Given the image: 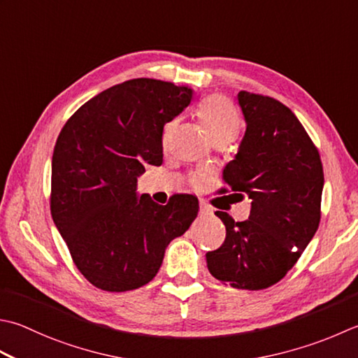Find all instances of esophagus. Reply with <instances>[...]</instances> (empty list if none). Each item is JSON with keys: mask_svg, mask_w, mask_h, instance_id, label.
Returning <instances> with one entry per match:
<instances>
[{"mask_svg": "<svg viewBox=\"0 0 358 358\" xmlns=\"http://www.w3.org/2000/svg\"><path fill=\"white\" fill-rule=\"evenodd\" d=\"M213 214H214L213 208L209 206L206 201H200V215L201 217H208V215H213Z\"/></svg>", "mask_w": 358, "mask_h": 358, "instance_id": "34e87169", "label": "esophagus"}]
</instances>
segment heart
Here are the masks:
<instances>
[{"mask_svg":"<svg viewBox=\"0 0 358 358\" xmlns=\"http://www.w3.org/2000/svg\"><path fill=\"white\" fill-rule=\"evenodd\" d=\"M199 116L214 143H231L237 135H239V131L242 129L239 113H237L233 102L225 96L214 94L206 97V99L199 105ZM173 124L175 122L166 124L164 135H167V133L173 129ZM199 181L200 178H194V183H199Z\"/></svg>","mask_w":358,"mask_h":358,"instance_id":"obj_1","label":"heart"}]
</instances>
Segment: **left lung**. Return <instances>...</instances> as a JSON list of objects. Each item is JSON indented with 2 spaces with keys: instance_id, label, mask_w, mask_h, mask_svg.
Here are the masks:
<instances>
[{
  "instance_id": "8db88e82",
  "label": "left lung",
  "mask_w": 358,
  "mask_h": 358,
  "mask_svg": "<svg viewBox=\"0 0 358 358\" xmlns=\"http://www.w3.org/2000/svg\"><path fill=\"white\" fill-rule=\"evenodd\" d=\"M237 102L247 129L223 181L253 201L245 222L215 213L227 237L206 253V264L223 284L262 290L281 281L317 233L324 175L317 147L290 108L247 91Z\"/></svg>"
}]
</instances>
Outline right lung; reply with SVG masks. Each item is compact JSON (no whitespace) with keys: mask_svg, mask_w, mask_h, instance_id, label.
Here are the masks:
<instances>
[{"mask_svg":"<svg viewBox=\"0 0 358 358\" xmlns=\"http://www.w3.org/2000/svg\"><path fill=\"white\" fill-rule=\"evenodd\" d=\"M194 90L133 79L102 91L62 129L52 153L51 214L76 267L97 289L135 290L150 282L164 251L199 214L192 195L166 206L138 194L144 164L163 163V129Z\"/></svg>","mask_w":358,"mask_h":358,"instance_id":"right-lung-1","label":"right lung"}]
</instances>
